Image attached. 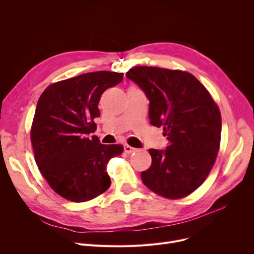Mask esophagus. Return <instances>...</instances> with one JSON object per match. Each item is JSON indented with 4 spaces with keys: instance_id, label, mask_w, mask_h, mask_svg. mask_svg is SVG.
I'll list each match as a JSON object with an SVG mask.
<instances>
[{
    "instance_id": "1",
    "label": "esophagus",
    "mask_w": 254,
    "mask_h": 254,
    "mask_svg": "<svg viewBox=\"0 0 254 254\" xmlns=\"http://www.w3.org/2000/svg\"><path fill=\"white\" fill-rule=\"evenodd\" d=\"M124 148H125V151H126L127 153H131V152H135V151L137 150L136 148L131 147V146H129V145H127V144H126V145L124 146Z\"/></svg>"
}]
</instances>
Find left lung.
<instances>
[{
    "label": "left lung",
    "mask_w": 254,
    "mask_h": 254,
    "mask_svg": "<svg viewBox=\"0 0 254 254\" xmlns=\"http://www.w3.org/2000/svg\"><path fill=\"white\" fill-rule=\"evenodd\" d=\"M127 77L149 100L150 124L164 127L165 151L149 149L151 167L141 173L143 183L166 198L188 196L203 184L220 146L221 114L207 88L190 73L140 65Z\"/></svg>",
    "instance_id": "8db88e82"
}]
</instances>
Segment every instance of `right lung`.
<instances>
[{
    "instance_id": "right-lung-1",
    "label": "right lung",
    "mask_w": 254,
    "mask_h": 254,
    "mask_svg": "<svg viewBox=\"0 0 254 254\" xmlns=\"http://www.w3.org/2000/svg\"><path fill=\"white\" fill-rule=\"evenodd\" d=\"M123 79L124 73H86L50 84L39 98L31 127L35 161L50 188L68 201L87 202L110 188L107 165L124 146L89 135L97 129L103 92Z\"/></svg>"
}]
</instances>
